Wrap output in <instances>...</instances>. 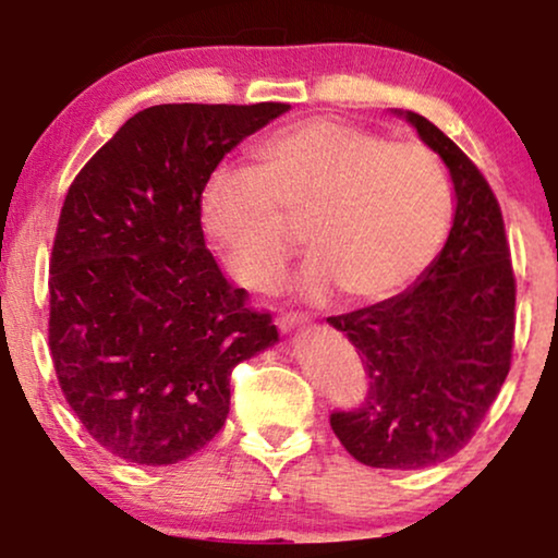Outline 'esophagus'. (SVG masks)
<instances>
[{"label":"esophagus","mask_w":558,"mask_h":558,"mask_svg":"<svg viewBox=\"0 0 558 558\" xmlns=\"http://www.w3.org/2000/svg\"><path fill=\"white\" fill-rule=\"evenodd\" d=\"M304 319H307V317H304L302 312H279V315H277V325L281 327V330H292V327L302 325Z\"/></svg>","instance_id":"esophagus-1"}]
</instances>
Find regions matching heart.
I'll use <instances>...</instances> for the list:
<instances>
[{"mask_svg":"<svg viewBox=\"0 0 558 558\" xmlns=\"http://www.w3.org/2000/svg\"><path fill=\"white\" fill-rule=\"evenodd\" d=\"M454 190L437 151L393 142L335 119H307L256 149V170L218 167L203 187L201 216L243 287L264 292L307 226L315 256L300 287L386 300L429 269L452 223Z\"/></svg>","mask_w":558,"mask_h":558,"instance_id":"b5f03b06","label":"heart"}]
</instances>
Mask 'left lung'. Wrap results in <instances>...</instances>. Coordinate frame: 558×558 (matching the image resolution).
Listing matches in <instances>:
<instances>
[{"mask_svg":"<svg viewBox=\"0 0 558 558\" xmlns=\"http://www.w3.org/2000/svg\"><path fill=\"white\" fill-rule=\"evenodd\" d=\"M407 119L454 182L449 239L403 294L327 317L361 353L365 399L330 426L357 462L422 470L454 457L483 424L513 361L515 274L506 223L485 174L432 124Z\"/></svg>","mask_w":558,"mask_h":558,"instance_id":"obj_1","label":"left lung"}]
</instances>
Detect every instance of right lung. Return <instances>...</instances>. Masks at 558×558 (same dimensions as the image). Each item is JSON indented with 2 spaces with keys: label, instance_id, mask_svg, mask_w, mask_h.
I'll return each mask as SVG.
<instances>
[{
  "label": "right lung",
  "instance_id": "obj_1",
  "mask_svg": "<svg viewBox=\"0 0 558 558\" xmlns=\"http://www.w3.org/2000/svg\"><path fill=\"white\" fill-rule=\"evenodd\" d=\"M289 104L134 113L68 187L50 256L48 345L68 407L106 452L174 464L220 432L231 373L277 342L205 248L220 159Z\"/></svg>",
  "mask_w": 558,
  "mask_h": 558
}]
</instances>
